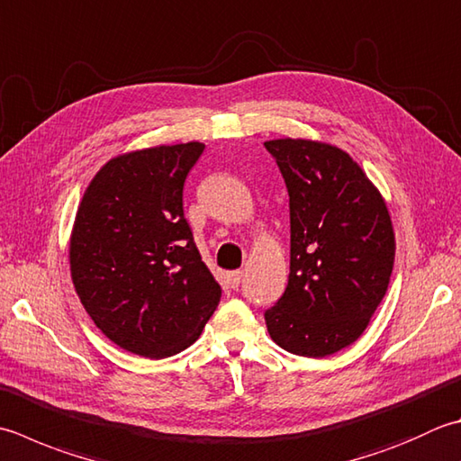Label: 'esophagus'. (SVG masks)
I'll return each instance as SVG.
<instances>
[{
    "label": "esophagus",
    "instance_id": "1",
    "mask_svg": "<svg viewBox=\"0 0 461 461\" xmlns=\"http://www.w3.org/2000/svg\"><path fill=\"white\" fill-rule=\"evenodd\" d=\"M241 279H243V272H241V269H238V272H231V274H230V284H231V287H238V285L241 284Z\"/></svg>",
    "mask_w": 461,
    "mask_h": 461
}]
</instances>
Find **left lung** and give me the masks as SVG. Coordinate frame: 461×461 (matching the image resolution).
Segmentation results:
<instances>
[{"instance_id":"1","label":"left lung","mask_w":461,"mask_h":461,"mask_svg":"<svg viewBox=\"0 0 461 461\" xmlns=\"http://www.w3.org/2000/svg\"><path fill=\"white\" fill-rule=\"evenodd\" d=\"M290 194V277L266 312L269 336L295 356L326 357L362 336L390 284L395 236L385 200L331 143L269 140Z\"/></svg>"}]
</instances>
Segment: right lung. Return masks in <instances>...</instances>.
<instances>
[{
  "label": "right lung",
  "mask_w": 461,
  "mask_h": 461,
  "mask_svg": "<svg viewBox=\"0 0 461 461\" xmlns=\"http://www.w3.org/2000/svg\"><path fill=\"white\" fill-rule=\"evenodd\" d=\"M203 143L112 158L81 197L69 238L79 302L107 339L159 359L200 338L221 297L184 218V184Z\"/></svg>",
  "instance_id": "1"
}]
</instances>
